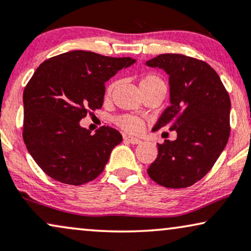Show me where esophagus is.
Segmentation results:
<instances>
[{
	"label": "esophagus",
	"instance_id": "1",
	"mask_svg": "<svg viewBox=\"0 0 251 251\" xmlns=\"http://www.w3.org/2000/svg\"><path fill=\"white\" fill-rule=\"evenodd\" d=\"M125 140L131 142L132 145H138L141 142V140H139V139H136V138H133V136H125Z\"/></svg>",
	"mask_w": 251,
	"mask_h": 251
}]
</instances>
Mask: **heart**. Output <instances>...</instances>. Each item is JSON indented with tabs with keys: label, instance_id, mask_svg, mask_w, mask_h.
Instances as JSON below:
<instances>
[{
	"label": "heart",
	"instance_id": "heart-1",
	"mask_svg": "<svg viewBox=\"0 0 251 251\" xmlns=\"http://www.w3.org/2000/svg\"><path fill=\"white\" fill-rule=\"evenodd\" d=\"M119 82L115 80L110 82L105 89V93H104V98L106 100H109L112 97L113 91L116 90V88L118 87ZM140 89L141 91L149 90V89H161L166 93V84L162 78L156 74H147L144 77H141L140 80ZM116 124L119 126L120 128H123L124 131L129 132V133H139L142 129V122L139 118H136L134 116L131 115H123L116 118Z\"/></svg>",
	"mask_w": 251,
	"mask_h": 251
}]
</instances>
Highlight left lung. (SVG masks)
Wrapping results in <instances>:
<instances>
[{"label":"left lung","mask_w":251,"mask_h":251,"mask_svg":"<svg viewBox=\"0 0 251 251\" xmlns=\"http://www.w3.org/2000/svg\"><path fill=\"white\" fill-rule=\"evenodd\" d=\"M169 75L170 106L153 131L177 132L174 141L158 144L149 177L164 188H188L212 169L229 139L230 100L217 72L191 56L166 53L148 60Z\"/></svg>","instance_id":"1"}]
</instances>
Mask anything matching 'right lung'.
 I'll return each mask as SVG.
<instances>
[{
  "instance_id": "right-lung-1",
  "label": "right lung",
  "mask_w": 251,
  "mask_h": 251,
  "mask_svg": "<svg viewBox=\"0 0 251 251\" xmlns=\"http://www.w3.org/2000/svg\"><path fill=\"white\" fill-rule=\"evenodd\" d=\"M134 62L132 58L72 50L37 68L23 93V140L50 178L82 185L102 174L123 136L109 126L91 134L80 120L102 107L105 82Z\"/></svg>"
}]
</instances>
